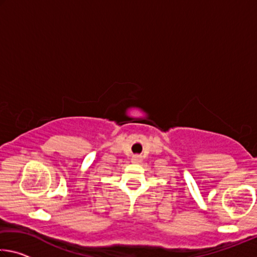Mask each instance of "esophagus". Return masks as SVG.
Listing matches in <instances>:
<instances>
[{
  "label": "esophagus",
  "instance_id": "1",
  "mask_svg": "<svg viewBox=\"0 0 257 257\" xmlns=\"http://www.w3.org/2000/svg\"><path fill=\"white\" fill-rule=\"evenodd\" d=\"M132 161L134 163H141L142 161H143V159H142V156L141 155H138V154H136V155H134L133 156V159H132Z\"/></svg>",
  "mask_w": 257,
  "mask_h": 257
}]
</instances>
